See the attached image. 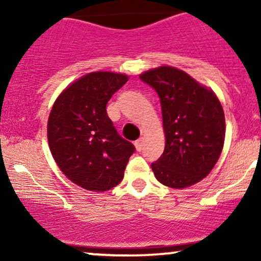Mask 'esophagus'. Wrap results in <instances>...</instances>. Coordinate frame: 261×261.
I'll use <instances>...</instances> for the list:
<instances>
[{
    "mask_svg": "<svg viewBox=\"0 0 261 261\" xmlns=\"http://www.w3.org/2000/svg\"><path fill=\"white\" fill-rule=\"evenodd\" d=\"M143 143H145V139H143V137H141V139H139L135 142V147H136L137 151H142Z\"/></svg>",
    "mask_w": 261,
    "mask_h": 261,
    "instance_id": "1",
    "label": "esophagus"
}]
</instances>
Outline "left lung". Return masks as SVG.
<instances>
[{
    "label": "left lung",
    "instance_id": "8db88e82",
    "mask_svg": "<svg viewBox=\"0 0 261 261\" xmlns=\"http://www.w3.org/2000/svg\"><path fill=\"white\" fill-rule=\"evenodd\" d=\"M161 99L166 147L151 164L154 176L174 189L196 184L211 172L223 148L226 121L211 89L184 71L161 66L140 74Z\"/></svg>",
    "mask_w": 261,
    "mask_h": 261
}]
</instances>
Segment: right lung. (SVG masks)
<instances>
[{
  "label": "right lung",
  "instance_id": "add662e5",
  "mask_svg": "<svg viewBox=\"0 0 261 261\" xmlns=\"http://www.w3.org/2000/svg\"><path fill=\"white\" fill-rule=\"evenodd\" d=\"M126 74L98 71L81 77L59 95L47 120V141L61 172L89 191H107L124 178L131 142L118 134L107 104Z\"/></svg>",
  "mask_w": 261,
  "mask_h": 261
}]
</instances>
